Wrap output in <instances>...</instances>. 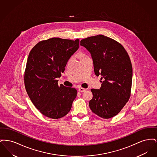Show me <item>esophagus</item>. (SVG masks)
I'll return each instance as SVG.
<instances>
[{"instance_id": "esophagus-1", "label": "esophagus", "mask_w": 157, "mask_h": 157, "mask_svg": "<svg viewBox=\"0 0 157 157\" xmlns=\"http://www.w3.org/2000/svg\"><path fill=\"white\" fill-rule=\"evenodd\" d=\"M78 90H79V92H85V91L86 90V89L83 88H79Z\"/></svg>"}]
</instances>
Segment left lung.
Instances as JSON below:
<instances>
[{
    "label": "left lung",
    "mask_w": 157,
    "mask_h": 157,
    "mask_svg": "<svg viewBox=\"0 0 157 157\" xmlns=\"http://www.w3.org/2000/svg\"><path fill=\"white\" fill-rule=\"evenodd\" d=\"M80 45L91 54L97 76L104 79L99 90L91 89L89 105L98 116L108 119L117 115L128 101L132 67L129 56L120 43L102 35L82 39Z\"/></svg>",
    "instance_id": "1"
}]
</instances>
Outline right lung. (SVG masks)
<instances>
[{"label":"right lung","instance_id":"1","mask_svg":"<svg viewBox=\"0 0 157 157\" xmlns=\"http://www.w3.org/2000/svg\"><path fill=\"white\" fill-rule=\"evenodd\" d=\"M79 39L52 37L38 42L30 51L24 83L33 104L46 117L58 120L70 111L77 95L74 88L58 86L70 57L79 48Z\"/></svg>","mask_w":157,"mask_h":157}]
</instances>
